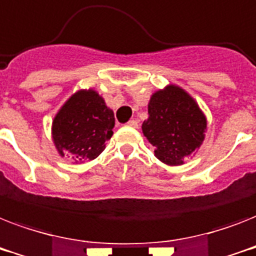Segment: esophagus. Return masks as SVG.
Returning a JSON list of instances; mask_svg holds the SVG:
<instances>
[{
	"mask_svg": "<svg viewBox=\"0 0 256 256\" xmlns=\"http://www.w3.org/2000/svg\"><path fill=\"white\" fill-rule=\"evenodd\" d=\"M126 126H132V128H138V122L136 120H130V122H126Z\"/></svg>",
	"mask_w": 256,
	"mask_h": 256,
	"instance_id": "esophagus-1",
	"label": "esophagus"
}]
</instances>
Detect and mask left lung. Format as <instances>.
Masks as SVG:
<instances>
[{
  "instance_id": "1",
  "label": "left lung",
  "mask_w": 256,
  "mask_h": 256,
  "mask_svg": "<svg viewBox=\"0 0 256 256\" xmlns=\"http://www.w3.org/2000/svg\"><path fill=\"white\" fill-rule=\"evenodd\" d=\"M149 118L142 134L154 146V156L168 165H182L186 157L201 146L206 118L198 104L177 86H168L152 95Z\"/></svg>"
}]
</instances>
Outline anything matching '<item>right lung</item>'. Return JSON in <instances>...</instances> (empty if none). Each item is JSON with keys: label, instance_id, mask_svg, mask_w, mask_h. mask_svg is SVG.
I'll return each instance as SVG.
<instances>
[{"label": "right lung", "instance_id": "1", "mask_svg": "<svg viewBox=\"0 0 256 256\" xmlns=\"http://www.w3.org/2000/svg\"><path fill=\"white\" fill-rule=\"evenodd\" d=\"M115 126L114 111L94 90H80L67 100L52 122V140L60 156L75 162L94 160L103 152Z\"/></svg>", "mask_w": 256, "mask_h": 256}]
</instances>
